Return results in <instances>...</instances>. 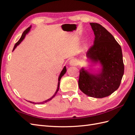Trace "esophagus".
<instances>
[{
  "mask_svg": "<svg viewBox=\"0 0 135 135\" xmlns=\"http://www.w3.org/2000/svg\"><path fill=\"white\" fill-rule=\"evenodd\" d=\"M77 63H78L77 60L74 59H73L69 61V65H70V66H75V65L77 64Z\"/></svg>",
  "mask_w": 135,
  "mask_h": 135,
  "instance_id": "1",
  "label": "esophagus"
}]
</instances>
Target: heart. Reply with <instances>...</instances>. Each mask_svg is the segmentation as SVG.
Wrapping results in <instances>:
<instances>
[{"label": "heart", "mask_w": 135, "mask_h": 135, "mask_svg": "<svg viewBox=\"0 0 135 135\" xmlns=\"http://www.w3.org/2000/svg\"><path fill=\"white\" fill-rule=\"evenodd\" d=\"M85 44H84V46H83V49H85Z\"/></svg>", "instance_id": "1"}]
</instances>
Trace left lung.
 Masks as SVG:
<instances>
[{
    "label": "left lung",
    "instance_id": "8db88e82",
    "mask_svg": "<svg viewBox=\"0 0 135 135\" xmlns=\"http://www.w3.org/2000/svg\"><path fill=\"white\" fill-rule=\"evenodd\" d=\"M95 34L93 46L88 51L90 66L97 69L82 68L80 70L79 87L85 95L94 98L107 97L119 88L124 74L122 48L114 36L103 26L90 23Z\"/></svg>",
    "mask_w": 135,
    "mask_h": 135
}]
</instances>
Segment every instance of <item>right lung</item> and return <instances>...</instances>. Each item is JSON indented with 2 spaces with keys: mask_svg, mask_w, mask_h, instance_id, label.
<instances>
[{
  "mask_svg": "<svg viewBox=\"0 0 135 135\" xmlns=\"http://www.w3.org/2000/svg\"><path fill=\"white\" fill-rule=\"evenodd\" d=\"M31 28V26H30L29 27H28L27 29L25 30V31H24V32H23V34H22V36H21V38L20 39V40H18V42H17L16 43V44L15 45V46H14V48H13V51L15 50V48L17 47V46H18V45L21 43V42L22 41V40L24 39V38H25V36L26 35V34H27L28 32H29V31H30V28ZM66 66H64V68H63V69H62V70L61 71V73H60V75H59V78H58V84H57V89H56V92H55V93H54V95H53L52 97H51L50 99H47V100H45V101H42V102H40V103H34V102H32V101H28V102H30V103H32V104H44V103H47L48 101H50V100H51L53 98H54L55 96H56V95L57 94V92L59 91V87H60V80H61V78H62V76L65 74V73H66Z\"/></svg>",
  "mask_w": 135,
  "mask_h": 135,
  "instance_id": "1",
  "label": "right lung"
}]
</instances>
